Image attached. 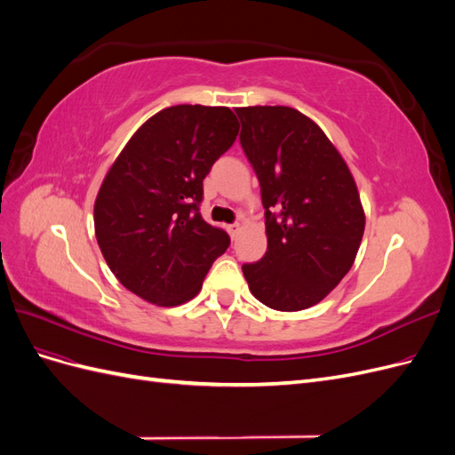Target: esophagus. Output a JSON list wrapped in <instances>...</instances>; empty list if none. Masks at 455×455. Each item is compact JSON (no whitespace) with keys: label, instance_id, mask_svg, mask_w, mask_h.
I'll use <instances>...</instances> for the list:
<instances>
[{"label":"esophagus","instance_id":"obj_1","mask_svg":"<svg viewBox=\"0 0 455 455\" xmlns=\"http://www.w3.org/2000/svg\"><path fill=\"white\" fill-rule=\"evenodd\" d=\"M239 224L235 222V224H229V226H226V229H228V233L231 235V239H235V235H237V231H239Z\"/></svg>","mask_w":455,"mask_h":455}]
</instances>
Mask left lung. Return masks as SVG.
Segmentation results:
<instances>
[{
	"mask_svg": "<svg viewBox=\"0 0 455 455\" xmlns=\"http://www.w3.org/2000/svg\"><path fill=\"white\" fill-rule=\"evenodd\" d=\"M259 182L267 252L243 264L251 292L277 311L307 309L351 269L364 233L353 176L315 123L288 106L235 109Z\"/></svg>",
	"mask_w": 455,
	"mask_h": 455,
	"instance_id": "8db88e82",
	"label": "left lung"
}]
</instances>
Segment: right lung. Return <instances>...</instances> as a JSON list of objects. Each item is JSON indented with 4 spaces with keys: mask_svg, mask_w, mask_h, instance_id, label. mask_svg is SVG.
Listing matches in <instances>:
<instances>
[{
    "mask_svg": "<svg viewBox=\"0 0 455 455\" xmlns=\"http://www.w3.org/2000/svg\"><path fill=\"white\" fill-rule=\"evenodd\" d=\"M229 108L172 106L149 117L123 148L94 203L106 264L131 292L157 306L194 298L229 235L206 224L203 180L233 146Z\"/></svg>",
    "mask_w": 455,
    "mask_h": 455,
    "instance_id": "obj_1",
    "label": "right lung"
}]
</instances>
